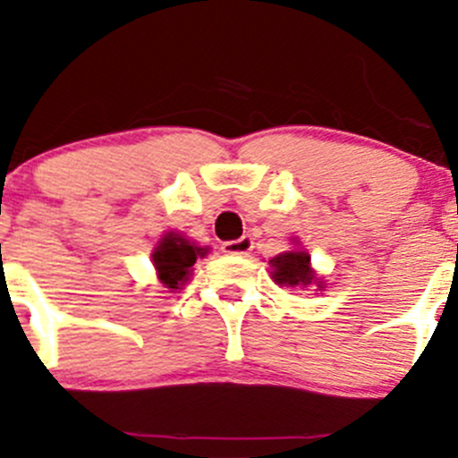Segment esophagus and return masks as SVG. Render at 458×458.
Wrapping results in <instances>:
<instances>
[{
	"label": "esophagus",
	"mask_w": 458,
	"mask_h": 458,
	"mask_svg": "<svg viewBox=\"0 0 458 458\" xmlns=\"http://www.w3.org/2000/svg\"><path fill=\"white\" fill-rule=\"evenodd\" d=\"M252 250V239L250 237H242V239H234V242H225L224 243V252L228 255H248Z\"/></svg>",
	"instance_id": "obj_1"
}]
</instances>
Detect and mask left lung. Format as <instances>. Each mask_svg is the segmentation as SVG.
<instances>
[{
    "instance_id": "1",
    "label": "left lung",
    "mask_w": 458,
    "mask_h": 458,
    "mask_svg": "<svg viewBox=\"0 0 458 458\" xmlns=\"http://www.w3.org/2000/svg\"><path fill=\"white\" fill-rule=\"evenodd\" d=\"M267 272L270 279L275 281L279 288H293V290H310L315 288L323 293L326 288V279L317 275L312 267L310 252L301 246L299 239H293V250H285L281 255L267 259Z\"/></svg>"
}]
</instances>
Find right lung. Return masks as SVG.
Returning a JSON list of instances; mask_svg holds the SVG:
<instances>
[{
	"label": "right lung",
	"instance_id": "right-lung-1",
	"mask_svg": "<svg viewBox=\"0 0 458 458\" xmlns=\"http://www.w3.org/2000/svg\"><path fill=\"white\" fill-rule=\"evenodd\" d=\"M210 252L208 246H199L197 242L188 239L183 233L168 230L161 234L152 250V266H155L157 279L168 293H177L191 281L192 266L197 259H203Z\"/></svg>",
	"mask_w": 458,
	"mask_h": 458
}]
</instances>
